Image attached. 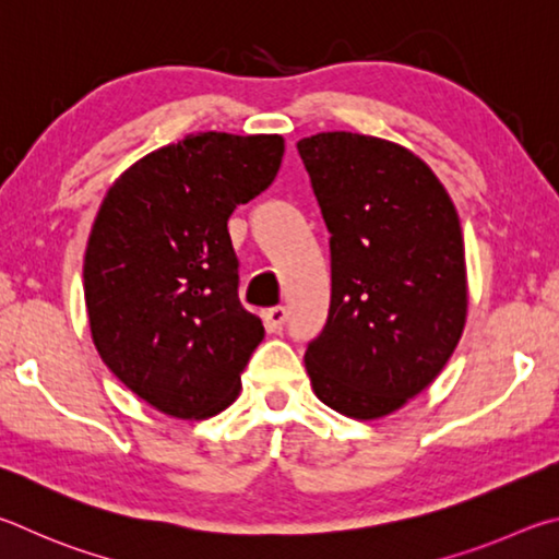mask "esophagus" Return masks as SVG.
<instances>
[{
  "label": "esophagus",
  "mask_w": 559,
  "mask_h": 559,
  "mask_svg": "<svg viewBox=\"0 0 559 559\" xmlns=\"http://www.w3.org/2000/svg\"><path fill=\"white\" fill-rule=\"evenodd\" d=\"M285 321H287V309L285 307H272V309L264 311V326H267L270 331H282Z\"/></svg>",
  "instance_id": "1"
}]
</instances>
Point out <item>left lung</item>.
Segmentation results:
<instances>
[{
	"label": "left lung",
	"mask_w": 559,
	"mask_h": 559,
	"mask_svg": "<svg viewBox=\"0 0 559 559\" xmlns=\"http://www.w3.org/2000/svg\"><path fill=\"white\" fill-rule=\"evenodd\" d=\"M297 150L331 233L329 319L305 354L311 388L346 417H385L442 373L464 334L462 225L405 146L319 132Z\"/></svg>",
	"instance_id": "8db88e82"
}]
</instances>
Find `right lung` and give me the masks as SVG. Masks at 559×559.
Listing matches in <instances>:
<instances>
[{
  "label": "right lung",
  "mask_w": 559,
  "mask_h": 559,
  "mask_svg": "<svg viewBox=\"0 0 559 559\" xmlns=\"http://www.w3.org/2000/svg\"><path fill=\"white\" fill-rule=\"evenodd\" d=\"M280 134L199 132L142 156L103 199L83 262L103 364L164 415H218L264 336L238 299L228 218L280 171Z\"/></svg>",
  "instance_id": "add662e5"
}]
</instances>
